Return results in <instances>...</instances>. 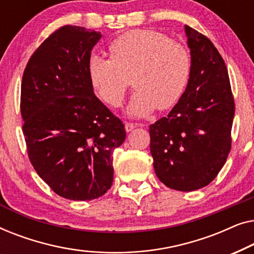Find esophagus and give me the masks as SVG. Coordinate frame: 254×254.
<instances>
[{"label":"esophagus","mask_w":254,"mask_h":254,"mask_svg":"<svg viewBox=\"0 0 254 254\" xmlns=\"http://www.w3.org/2000/svg\"><path fill=\"white\" fill-rule=\"evenodd\" d=\"M137 126H138L137 124H133V123H126V124H125V128H126L127 133H129V131L133 130L134 128H136Z\"/></svg>","instance_id":"1"}]
</instances>
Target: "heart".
Returning a JSON list of instances; mask_svg holds the SVG:
<instances>
[{
    "mask_svg": "<svg viewBox=\"0 0 254 254\" xmlns=\"http://www.w3.org/2000/svg\"><path fill=\"white\" fill-rule=\"evenodd\" d=\"M111 58L93 54L88 70L92 88L104 103L119 107L129 88L136 86L128 106L133 117L165 111L179 102L192 75L187 48L156 30H131L110 44Z\"/></svg>",
    "mask_w": 254,
    "mask_h": 254,
    "instance_id": "1",
    "label": "heart"
}]
</instances>
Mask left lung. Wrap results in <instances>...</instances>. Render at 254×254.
Here are the masks:
<instances>
[{
    "instance_id": "8db88e82",
    "label": "left lung",
    "mask_w": 254,
    "mask_h": 254,
    "mask_svg": "<svg viewBox=\"0 0 254 254\" xmlns=\"http://www.w3.org/2000/svg\"><path fill=\"white\" fill-rule=\"evenodd\" d=\"M192 75L166 117L150 125L156 176L172 190H190L215 179L231 150L235 100L228 69L214 44L186 25Z\"/></svg>"
}]
</instances>
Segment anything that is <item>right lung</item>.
Listing matches in <instances>:
<instances>
[{
  "instance_id": "add662e5",
  "label": "right lung",
  "mask_w": 254,
  "mask_h": 254,
  "mask_svg": "<svg viewBox=\"0 0 254 254\" xmlns=\"http://www.w3.org/2000/svg\"><path fill=\"white\" fill-rule=\"evenodd\" d=\"M100 32L64 25L31 55L20 113L27 156L41 179L64 199L93 200L113 183L112 151L125 126L93 93L91 50Z\"/></svg>"
}]
</instances>
